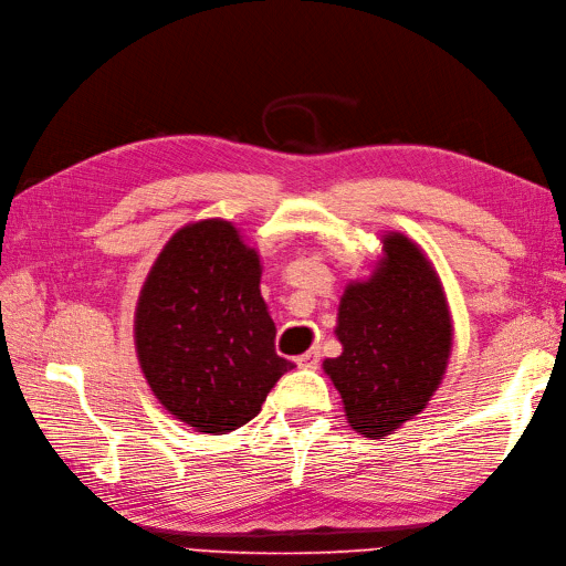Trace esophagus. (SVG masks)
Listing matches in <instances>:
<instances>
[{
  "instance_id": "1",
  "label": "esophagus",
  "mask_w": 566,
  "mask_h": 566,
  "mask_svg": "<svg viewBox=\"0 0 566 566\" xmlns=\"http://www.w3.org/2000/svg\"><path fill=\"white\" fill-rule=\"evenodd\" d=\"M295 363L300 368H307V370H315L317 366H319V354L317 350H307V354H303V356H297L295 358Z\"/></svg>"
}]
</instances>
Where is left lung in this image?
I'll return each mask as SVG.
<instances>
[{
    "instance_id": "8db88e82",
    "label": "left lung",
    "mask_w": 566,
    "mask_h": 566,
    "mask_svg": "<svg viewBox=\"0 0 566 566\" xmlns=\"http://www.w3.org/2000/svg\"><path fill=\"white\" fill-rule=\"evenodd\" d=\"M382 261L368 281L348 283L338 303L342 356L326 358L350 429L380 438L429 405L453 346L441 279L409 237H382Z\"/></svg>"
}]
</instances>
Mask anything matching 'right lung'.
I'll use <instances>...</instances> for the list:
<instances>
[{
	"label": "right lung",
	"mask_w": 566,
	"mask_h": 566,
	"mask_svg": "<svg viewBox=\"0 0 566 566\" xmlns=\"http://www.w3.org/2000/svg\"><path fill=\"white\" fill-rule=\"evenodd\" d=\"M261 259L228 220L186 224L161 249L135 310L137 360L159 405L200 433L261 411L291 360L275 354Z\"/></svg>",
	"instance_id": "add662e5"
}]
</instances>
